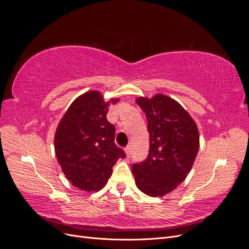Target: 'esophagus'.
I'll use <instances>...</instances> for the list:
<instances>
[{
	"mask_svg": "<svg viewBox=\"0 0 249 249\" xmlns=\"http://www.w3.org/2000/svg\"><path fill=\"white\" fill-rule=\"evenodd\" d=\"M124 152H125L126 157H130V156H131V146H130V145L126 146V147L124 148Z\"/></svg>",
	"mask_w": 249,
	"mask_h": 249,
	"instance_id": "esophagus-1",
	"label": "esophagus"
}]
</instances>
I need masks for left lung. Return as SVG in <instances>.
Returning a JSON list of instances; mask_svg holds the SVG:
<instances>
[{
	"label": "left lung",
	"mask_w": 249,
	"mask_h": 249,
	"mask_svg": "<svg viewBox=\"0 0 249 249\" xmlns=\"http://www.w3.org/2000/svg\"><path fill=\"white\" fill-rule=\"evenodd\" d=\"M149 133L146 159L132 166L138 189L157 197L171 192L190 172L199 148V134L192 117L171 97H138Z\"/></svg>",
	"instance_id": "obj_1"
}]
</instances>
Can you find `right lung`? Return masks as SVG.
Returning <instances> with one entry per match:
<instances>
[{
    "label": "right lung",
    "instance_id": "add662e5",
    "mask_svg": "<svg viewBox=\"0 0 249 249\" xmlns=\"http://www.w3.org/2000/svg\"><path fill=\"white\" fill-rule=\"evenodd\" d=\"M91 90L74 100L55 133V153L66 178L81 190L96 192L107 184L112 168L125 155L115 143V126L107 120L109 105Z\"/></svg>",
    "mask_w": 249,
    "mask_h": 249
}]
</instances>
